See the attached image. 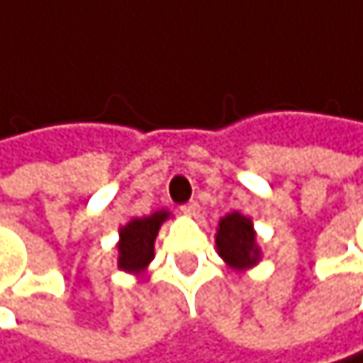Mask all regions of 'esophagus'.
I'll use <instances>...</instances> for the list:
<instances>
[{"instance_id": "esophagus-1", "label": "esophagus", "mask_w": 363, "mask_h": 363, "mask_svg": "<svg viewBox=\"0 0 363 363\" xmlns=\"http://www.w3.org/2000/svg\"><path fill=\"white\" fill-rule=\"evenodd\" d=\"M180 213H183L185 217H198V213H200V204H198V202L183 204V206H180Z\"/></svg>"}]
</instances>
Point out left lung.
<instances>
[{"instance_id": "obj_1", "label": "left lung", "mask_w": 363, "mask_h": 363, "mask_svg": "<svg viewBox=\"0 0 363 363\" xmlns=\"http://www.w3.org/2000/svg\"><path fill=\"white\" fill-rule=\"evenodd\" d=\"M219 257L236 272H247L262 262V247L257 245V232L253 219L234 211L225 215L215 234Z\"/></svg>"}]
</instances>
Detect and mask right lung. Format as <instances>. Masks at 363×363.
Here are the masks:
<instances>
[{"instance_id": "right-lung-1", "label": "right lung", "mask_w": 363, "mask_h": 363, "mask_svg": "<svg viewBox=\"0 0 363 363\" xmlns=\"http://www.w3.org/2000/svg\"><path fill=\"white\" fill-rule=\"evenodd\" d=\"M169 217V211H155L148 217H135L118 228L116 268L135 277L144 274L155 257V238Z\"/></svg>"}]
</instances>
